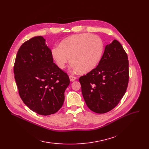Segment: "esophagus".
Here are the masks:
<instances>
[{
  "instance_id": "obj_1",
  "label": "esophagus",
  "mask_w": 149,
  "mask_h": 149,
  "mask_svg": "<svg viewBox=\"0 0 149 149\" xmlns=\"http://www.w3.org/2000/svg\"><path fill=\"white\" fill-rule=\"evenodd\" d=\"M77 78L75 77H74V76H72V75H69V79H70V81H74L76 80Z\"/></svg>"
}]
</instances>
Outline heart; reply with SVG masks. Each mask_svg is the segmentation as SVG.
Here are the masks:
<instances>
[{"mask_svg":"<svg viewBox=\"0 0 149 149\" xmlns=\"http://www.w3.org/2000/svg\"><path fill=\"white\" fill-rule=\"evenodd\" d=\"M104 45L101 39L88 33L75 34L61 40L58 46L51 49V56L56 65L64 69L69 61L72 68L86 74L95 69L102 57Z\"/></svg>","mask_w":149,"mask_h":149,"instance_id":"obj_1","label":"heart"}]
</instances>
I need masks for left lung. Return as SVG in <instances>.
Returning <instances> with one entry per match:
<instances>
[{"label":"left lung","instance_id":"obj_1","mask_svg":"<svg viewBox=\"0 0 149 149\" xmlns=\"http://www.w3.org/2000/svg\"><path fill=\"white\" fill-rule=\"evenodd\" d=\"M129 75L127 55L121 43L113 40L105 46L98 66L79 79L88 107L98 113L111 111L126 91Z\"/></svg>","mask_w":149,"mask_h":149}]
</instances>
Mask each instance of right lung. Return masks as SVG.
Listing matches in <instances>:
<instances>
[{
	"label": "right lung",
	"mask_w": 149,
	"mask_h": 149,
	"mask_svg": "<svg viewBox=\"0 0 149 149\" xmlns=\"http://www.w3.org/2000/svg\"><path fill=\"white\" fill-rule=\"evenodd\" d=\"M42 36L23 43L14 66L19 95L31 111L42 115L57 112L63 106L70 83L68 75L54 63Z\"/></svg>",
	"instance_id": "obj_1"
}]
</instances>
